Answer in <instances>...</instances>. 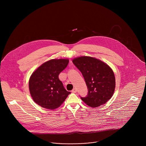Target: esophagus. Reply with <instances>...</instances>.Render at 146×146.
<instances>
[{"label":"esophagus","mask_w":146,"mask_h":146,"mask_svg":"<svg viewBox=\"0 0 146 146\" xmlns=\"http://www.w3.org/2000/svg\"><path fill=\"white\" fill-rule=\"evenodd\" d=\"M76 92H77V89L76 88H74L71 90V92L73 93H76Z\"/></svg>","instance_id":"obj_1"}]
</instances>
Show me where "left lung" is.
<instances>
[{"label":"left lung","instance_id":"left-lung-1","mask_svg":"<svg viewBox=\"0 0 146 146\" xmlns=\"http://www.w3.org/2000/svg\"><path fill=\"white\" fill-rule=\"evenodd\" d=\"M72 62L83 76L88 94L82 100L88 106L96 107L106 104L112 96L115 78L112 70L104 62L90 57H80Z\"/></svg>","mask_w":146,"mask_h":146}]
</instances>
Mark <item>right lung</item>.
Returning a JSON list of instances; mask_svg holds the SVG:
<instances>
[{
  "instance_id": "right-lung-1",
  "label": "right lung",
  "mask_w": 146,
  "mask_h": 146,
  "mask_svg": "<svg viewBox=\"0 0 146 146\" xmlns=\"http://www.w3.org/2000/svg\"><path fill=\"white\" fill-rule=\"evenodd\" d=\"M66 59L51 60L44 63L31 75L29 90L34 101L46 109L60 106L70 92L67 91L59 79V74L67 66Z\"/></svg>"
}]
</instances>
